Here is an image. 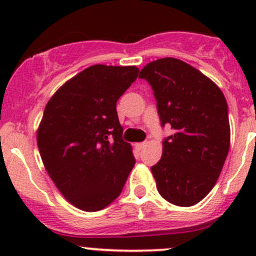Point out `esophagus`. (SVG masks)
<instances>
[{"instance_id":"obj_1","label":"esophagus","mask_w":256,"mask_h":256,"mask_svg":"<svg viewBox=\"0 0 256 256\" xmlns=\"http://www.w3.org/2000/svg\"><path fill=\"white\" fill-rule=\"evenodd\" d=\"M144 146H146V142H138V144H135L136 150H142Z\"/></svg>"}]
</instances>
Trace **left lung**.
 <instances>
[{
    "mask_svg": "<svg viewBox=\"0 0 256 256\" xmlns=\"http://www.w3.org/2000/svg\"><path fill=\"white\" fill-rule=\"evenodd\" d=\"M138 78L154 90L161 125L174 130L151 167L157 190L174 206L197 204L216 183L229 151L226 98L204 74L176 58L151 62Z\"/></svg>",
    "mask_w": 256,
    "mask_h": 256,
    "instance_id": "left-lung-1",
    "label": "left lung"
}]
</instances>
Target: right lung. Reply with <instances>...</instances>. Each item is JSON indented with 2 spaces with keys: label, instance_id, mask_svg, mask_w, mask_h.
Here are the masks:
<instances>
[{
  "label": "right lung",
  "instance_id": "1",
  "mask_svg": "<svg viewBox=\"0 0 256 256\" xmlns=\"http://www.w3.org/2000/svg\"><path fill=\"white\" fill-rule=\"evenodd\" d=\"M136 66H89L46 105L37 144L49 177L66 200L96 212L120 196L135 166L122 140L116 102L138 76Z\"/></svg>",
  "mask_w": 256,
  "mask_h": 256
}]
</instances>
